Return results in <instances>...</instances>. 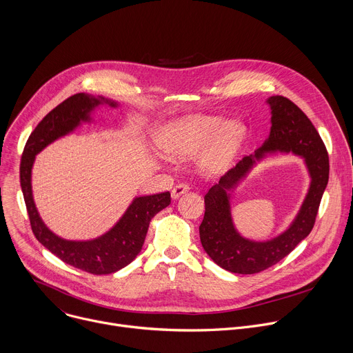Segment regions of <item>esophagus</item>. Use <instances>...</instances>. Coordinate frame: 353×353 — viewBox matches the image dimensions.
Returning <instances> with one entry per match:
<instances>
[{
  "instance_id": "obj_1",
  "label": "esophagus",
  "mask_w": 353,
  "mask_h": 353,
  "mask_svg": "<svg viewBox=\"0 0 353 353\" xmlns=\"http://www.w3.org/2000/svg\"><path fill=\"white\" fill-rule=\"evenodd\" d=\"M190 190V187H188V184H185V183H180V184H177L173 190H172V198L173 199H177L180 195H183L184 192H187Z\"/></svg>"
}]
</instances>
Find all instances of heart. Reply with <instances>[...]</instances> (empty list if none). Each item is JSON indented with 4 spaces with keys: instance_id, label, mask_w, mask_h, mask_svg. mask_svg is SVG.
<instances>
[{
    "instance_id": "1",
    "label": "heart",
    "mask_w": 353,
    "mask_h": 353,
    "mask_svg": "<svg viewBox=\"0 0 353 353\" xmlns=\"http://www.w3.org/2000/svg\"><path fill=\"white\" fill-rule=\"evenodd\" d=\"M247 137L239 121H228L221 116H185L172 121L158 138V146L169 159L198 157V168L207 176L225 173L237 157Z\"/></svg>"
}]
</instances>
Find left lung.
Listing matches in <instances>:
<instances>
[{"mask_svg": "<svg viewBox=\"0 0 353 353\" xmlns=\"http://www.w3.org/2000/svg\"><path fill=\"white\" fill-rule=\"evenodd\" d=\"M271 110V130L253 155L243 158L205 195V215L199 239L205 253L221 268L234 274L261 272L282 259L312 232L320 201L328 183L327 149L307 116L283 96L265 100ZM278 153H292L304 159L311 177L310 190L291 225L268 241L244 238L234 226L230 194L257 163Z\"/></svg>", "mask_w": 353, "mask_h": 353, "instance_id": "obj_1", "label": "left lung"}]
</instances>
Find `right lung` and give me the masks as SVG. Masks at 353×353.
Instances as JSON below:
<instances>
[{"mask_svg": "<svg viewBox=\"0 0 353 353\" xmlns=\"http://www.w3.org/2000/svg\"><path fill=\"white\" fill-rule=\"evenodd\" d=\"M100 106L119 108V102L103 96L77 93L50 112L30 134L21 161V187L36 239L54 256L93 275L113 274L127 267L142 250L149 222L170 204V192L135 196L116 225L90 240H67L50 230L39 215L32 191V168L36 155L54 141L74 132L83 123H93Z\"/></svg>", "mask_w": 353, "mask_h": 353, "instance_id": "obj_1", "label": "right lung"}]
</instances>
